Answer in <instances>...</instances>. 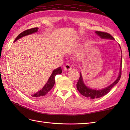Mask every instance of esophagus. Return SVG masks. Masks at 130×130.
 Wrapping results in <instances>:
<instances>
[{"label": "esophagus", "instance_id": "esophagus-1", "mask_svg": "<svg viewBox=\"0 0 130 130\" xmlns=\"http://www.w3.org/2000/svg\"><path fill=\"white\" fill-rule=\"evenodd\" d=\"M70 69H71V66L70 64H68V63L66 64L64 66V67H63V70L65 71H68Z\"/></svg>", "mask_w": 130, "mask_h": 130}]
</instances>
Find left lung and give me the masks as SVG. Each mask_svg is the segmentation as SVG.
I'll return each instance as SVG.
<instances>
[{"instance_id": "obj_1", "label": "left lung", "mask_w": 130, "mask_h": 130, "mask_svg": "<svg viewBox=\"0 0 130 130\" xmlns=\"http://www.w3.org/2000/svg\"><path fill=\"white\" fill-rule=\"evenodd\" d=\"M95 32L96 35L99 36L101 38H102V39H109V40H115V38L113 37L111 35L108 34V33L101 32V31H95ZM119 46L120 47V45ZM120 48H121V47H120ZM121 53H122V51H121ZM121 67H122V56H121L120 72L116 80L112 84L109 85V86H108L107 87L105 88H103V89H99V90L93 89L92 88L88 87L84 83V82L83 81V79L82 73L80 72V76L79 80L76 84L77 89H78L79 93H80L82 95H83L88 98L94 99L95 98L102 97V96L107 94L108 93H109V91L111 90L112 88L116 84H117L118 83V82H119L120 79L121 78Z\"/></svg>"}]
</instances>
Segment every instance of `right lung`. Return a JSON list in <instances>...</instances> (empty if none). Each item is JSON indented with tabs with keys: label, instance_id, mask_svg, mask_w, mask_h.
Instances as JSON below:
<instances>
[{
	"label": "right lung",
	"instance_id": "obj_1",
	"mask_svg": "<svg viewBox=\"0 0 130 130\" xmlns=\"http://www.w3.org/2000/svg\"><path fill=\"white\" fill-rule=\"evenodd\" d=\"M38 27H36V28H33L31 29L26 30V31L21 33V34L16 37L14 41V42H15V41H17L19 39H20L21 38L23 37L24 36H26L37 32L38 31ZM61 73H62V70L61 67H59L58 68L54 70V71H52L51 76H50L49 79H48L47 82L46 83L45 85H44V87L40 91H38V92H37V93H36L34 94L31 95L32 97H36V98L40 97V96H42L46 95V94H47L51 90L52 87H54L55 83V76H56L57 74H60Z\"/></svg>",
	"mask_w": 130,
	"mask_h": 130
}]
</instances>
